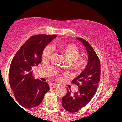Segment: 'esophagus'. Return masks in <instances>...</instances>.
I'll list each match as a JSON object with an SVG mask.
<instances>
[{"label": "esophagus", "mask_w": 122, "mask_h": 122, "mask_svg": "<svg viewBox=\"0 0 122 122\" xmlns=\"http://www.w3.org/2000/svg\"><path fill=\"white\" fill-rule=\"evenodd\" d=\"M49 86L50 88H56L57 86V84L55 83H51L50 84Z\"/></svg>", "instance_id": "1"}]
</instances>
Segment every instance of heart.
I'll return each mask as SVG.
<instances>
[{"mask_svg": "<svg viewBox=\"0 0 122 122\" xmlns=\"http://www.w3.org/2000/svg\"><path fill=\"white\" fill-rule=\"evenodd\" d=\"M58 50L65 56L70 66L76 71H81L86 67L88 60L85 57H79L80 54L79 47L73 43H66L58 45ZM51 47L50 45L45 47L42 51V57L48 58L51 54Z\"/></svg>", "mask_w": 122, "mask_h": 122, "instance_id": "1", "label": "heart"}]
</instances>
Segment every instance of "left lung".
<instances>
[{
	"label": "left lung",
	"mask_w": 122,
	"mask_h": 122,
	"mask_svg": "<svg viewBox=\"0 0 122 122\" xmlns=\"http://www.w3.org/2000/svg\"><path fill=\"white\" fill-rule=\"evenodd\" d=\"M84 45L88 54V62L85 69L75 79L72 83L79 86V90L71 93L67 88V93L62 99L63 107L70 112L79 111L93 98L100 79V62L93 47L86 40L77 38Z\"/></svg>",
	"instance_id": "obj_1"
}]
</instances>
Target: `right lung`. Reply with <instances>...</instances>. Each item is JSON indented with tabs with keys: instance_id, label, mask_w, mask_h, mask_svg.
<instances>
[{
	"instance_id": "1",
	"label": "right lung",
	"mask_w": 122,
	"mask_h": 122,
	"mask_svg": "<svg viewBox=\"0 0 122 122\" xmlns=\"http://www.w3.org/2000/svg\"><path fill=\"white\" fill-rule=\"evenodd\" d=\"M57 35L33 36L21 46L11 63L9 83L19 104L27 108L39 106L49 90L46 82L34 79L32 68L41 62L45 47Z\"/></svg>"
}]
</instances>
